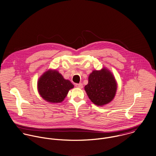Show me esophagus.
Wrapping results in <instances>:
<instances>
[{"instance_id":"obj_1","label":"esophagus","mask_w":156,"mask_h":156,"mask_svg":"<svg viewBox=\"0 0 156 156\" xmlns=\"http://www.w3.org/2000/svg\"><path fill=\"white\" fill-rule=\"evenodd\" d=\"M76 87L80 88V89H82L83 88V85L82 83H79V84H76Z\"/></svg>"}]
</instances>
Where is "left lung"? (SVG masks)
<instances>
[{
    "mask_svg": "<svg viewBox=\"0 0 156 156\" xmlns=\"http://www.w3.org/2000/svg\"><path fill=\"white\" fill-rule=\"evenodd\" d=\"M117 83L113 73L106 69L93 70L88 77L85 90L90 101L97 106L108 104L114 98Z\"/></svg>",
    "mask_w": 156,
    "mask_h": 156,
    "instance_id": "left-lung-1",
    "label": "left lung"
}]
</instances>
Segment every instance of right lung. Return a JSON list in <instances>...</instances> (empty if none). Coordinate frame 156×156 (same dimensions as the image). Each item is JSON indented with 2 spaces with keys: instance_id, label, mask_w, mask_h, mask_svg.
Wrapping results in <instances>:
<instances>
[{
  "instance_id": "right-lung-1",
  "label": "right lung",
  "mask_w": 156,
  "mask_h": 156,
  "mask_svg": "<svg viewBox=\"0 0 156 156\" xmlns=\"http://www.w3.org/2000/svg\"><path fill=\"white\" fill-rule=\"evenodd\" d=\"M74 85L56 70L49 69L39 77L37 90L43 99L49 103H59L67 97Z\"/></svg>"
}]
</instances>
